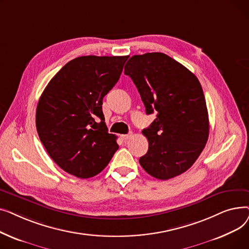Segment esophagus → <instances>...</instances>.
<instances>
[{
    "mask_svg": "<svg viewBox=\"0 0 249 249\" xmlns=\"http://www.w3.org/2000/svg\"><path fill=\"white\" fill-rule=\"evenodd\" d=\"M121 137H122V139H123V140L127 141V140H129L130 138L132 137V133H129V134H125V135H122Z\"/></svg>",
    "mask_w": 249,
    "mask_h": 249,
    "instance_id": "esophagus-1",
    "label": "esophagus"
}]
</instances>
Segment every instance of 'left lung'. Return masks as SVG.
<instances>
[{
  "mask_svg": "<svg viewBox=\"0 0 249 249\" xmlns=\"http://www.w3.org/2000/svg\"><path fill=\"white\" fill-rule=\"evenodd\" d=\"M124 73L131 77L146 114L156 118L143 135L148 151L139 159L151 177L169 179L194 164L209 137V117L201 84L193 72L161 52L133 55Z\"/></svg>",
  "mask_w": 249,
  "mask_h": 249,
  "instance_id": "8db88e82",
  "label": "left lung"
}]
</instances>
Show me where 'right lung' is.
Returning <instances> with one entry per match:
<instances>
[{
	"label": "right lung",
	"instance_id": "add662e5",
	"mask_svg": "<svg viewBox=\"0 0 249 249\" xmlns=\"http://www.w3.org/2000/svg\"><path fill=\"white\" fill-rule=\"evenodd\" d=\"M128 56L76 57L51 78L39 99L36 129L47 153L80 178L100 174L118 149L108 133L103 98L119 80Z\"/></svg>",
	"mask_w": 249,
	"mask_h": 249
}]
</instances>
